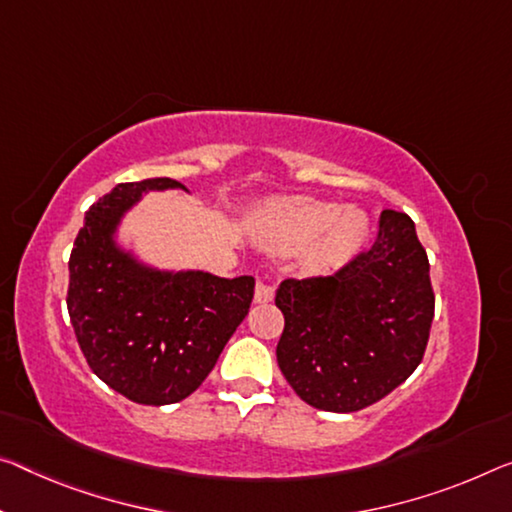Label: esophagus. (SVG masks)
<instances>
[{
  "label": "esophagus",
  "mask_w": 512,
  "mask_h": 512,
  "mask_svg": "<svg viewBox=\"0 0 512 512\" xmlns=\"http://www.w3.org/2000/svg\"><path fill=\"white\" fill-rule=\"evenodd\" d=\"M273 294H275V289L269 285V282L257 280V287H255V303H271Z\"/></svg>",
  "instance_id": "esophagus-1"
}]
</instances>
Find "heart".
<instances>
[{
  "instance_id": "b5f03b06",
  "label": "heart",
  "mask_w": 512,
  "mask_h": 512,
  "mask_svg": "<svg viewBox=\"0 0 512 512\" xmlns=\"http://www.w3.org/2000/svg\"><path fill=\"white\" fill-rule=\"evenodd\" d=\"M257 237L273 253H289L312 246V262L321 269H337L360 253L369 234L367 214L358 207L296 198L266 209L255 221Z\"/></svg>"
}]
</instances>
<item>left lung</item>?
Masks as SVG:
<instances>
[{
  "label": "left lung",
  "mask_w": 512,
  "mask_h": 512,
  "mask_svg": "<svg viewBox=\"0 0 512 512\" xmlns=\"http://www.w3.org/2000/svg\"><path fill=\"white\" fill-rule=\"evenodd\" d=\"M275 305L285 314L275 355L300 399L326 412L380 401L419 367L435 312L412 218L385 209L367 253L330 278L285 280Z\"/></svg>",
  "instance_id": "obj_1"
}]
</instances>
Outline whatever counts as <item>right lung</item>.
I'll list each match as a JSON object with an SVG mask.
<instances>
[{"mask_svg": "<svg viewBox=\"0 0 512 512\" xmlns=\"http://www.w3.org/2000/svg\"><path fill=\"white\" fill-rule=\"evenodd\" d=\"M186 191L157 177L118 184L88 209L70 255L68 312L81 353L102 383L141 405L186 399L246 319L255 278L161 269L120 237L150 191Z\"/></svg>", "mask_w": 512, "mask_h": 512, "instance_id": "right-lung-1", "label": "right lung"}]
</instances>
